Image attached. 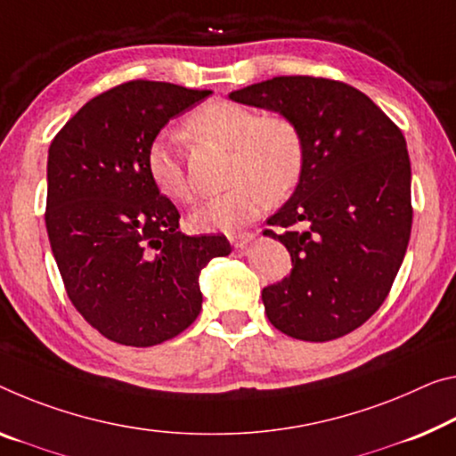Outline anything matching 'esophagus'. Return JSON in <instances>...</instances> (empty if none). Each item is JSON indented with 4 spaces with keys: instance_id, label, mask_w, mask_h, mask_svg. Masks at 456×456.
Listing matches in <instances>:
<instances>
[{
    "instance_id": "1",
    "label": "esophagus",
    "mask_w": 456,
    "mask_h": 456,
    "mask_svg": "<svg viewBox=\"0 0 456 456\" xmlns=\"http://www.w3.org/2000/svg\"><path fill=\"white\" fill-rule=\"evenodd\" d=\"M230 240H232V244L236 248H244L247 244H250L252 240H255V232H238V234H232L230 236Z\"/></svg>"
}]
</instances>
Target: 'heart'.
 I'll use <instances>...</instances> for the list:
<instances>
[{"instance_id":"heart-1","label":"heart","mask_w":456,"mask_h":456,"mask_svg":"<svg viewBox=\"0 0 456 456\" xmlns=\"http://www.w3.org/2000/svg\"><path fill=\"white\" fill-rule=\"evenodd\" d=\"M191 136L230 146L228 191L204 201L191 212L200 232L234 234L256 220L271 200H285L299 185L305 169V138L299 124L283 111L258 114L247 103L212 100L193 110L185 120ZM152 183L167 198L187 204L193 198L177 142L160 136L146 152Z\"/></svg>"}]
</instances>
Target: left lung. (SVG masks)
<instances>
[{
  "label": "left lung",
  "instance_id": "obj_1",
  "mask_svg": "<svg viewBox=\"0 0 456 456\" xmlns=\"http://www.w3.org/2000/svg\"><path fill=\"white\" fill-rule=\"evenodd\" d=\"M230 100L289 114L305 138V169L267 220L291 275L263 289L273 326L326 342L379 310L411 232V167L402 130L362 91L324 77H273Z\"/></svg>",
  "mask_w": 456,
  "mask_h": 456
}]
</instances>
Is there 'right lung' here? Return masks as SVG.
<instances>
[{
  "mask_svg": "<svg viewBox=\"0 0 456 456\" xmlns=\"http://www.w3.org/2000/svg\"><path fill=\"white\" fill-rule=\"evenodd\" d=\"M212 94L134 79L89 100L48 149L46 232L75 310L108 340L155 346L195 322L200 271L228 238L179 232L146 152L163 126Z\"/></svg>",
  "mask_w": 456,
  "mask_h": 456,
  "instance_id": "right-lung-1",
  "label": "right lung"
}]
</instances>
